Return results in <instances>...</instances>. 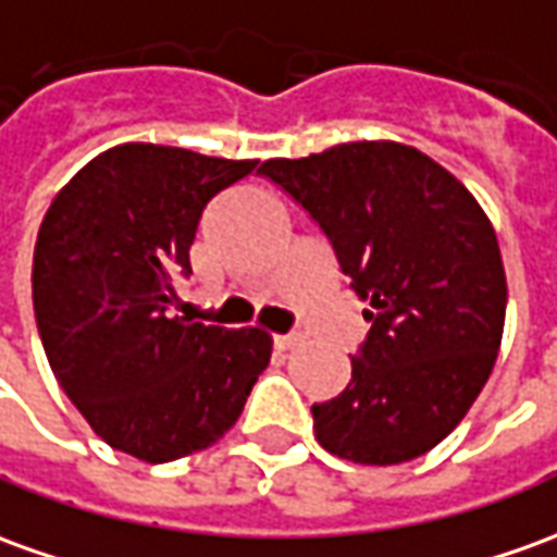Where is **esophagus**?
Returning a JSON list of instances; mask_svg holds the SVG:
<instances>
[{"mask_svg": "<svg viewBox=\"0 0 557 557\" xmlns=\"http://www.w3.org/2000/svg\"><path fill=\"white\" fill-rule=\"evenodd\" d=\"M272 343H275L278 351H290V348H297V345L302 343V333H278Z\"/></svg>", "mask_w": 557, "mask_h": 557, "instance_id": "esophagus-1", "label": "esophagus"}]
</instances>
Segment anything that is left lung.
<instances>
[{
	"mask_svg": "<svg viewBox=\"0 0 557 557\" xmlns=\"http://www.w3.org/2000/svg\"><path fill=\"white\" fill-rule=\"evenodd\" d=\"M312 214L363 300L351 382L315 403V436L355 463L412 461L485 388L506 318L488 214L448 169L400 141H348L257 169Z\"/></svg>",
	"mask_w": 557,
	"mask_h": 557,
	"instance_id": "obj_1",
	"label": "left lung"
}]
</instances>
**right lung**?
Wrapping results in <instances>:
<instances>
[{"mask_svg": "<svg viewBox=\"0 0 557 557\" xmlns=\"http://www.w3.org/2000/svg\"><path fill=\"white\" fill-rule=\"evenodd\" d=\"M255 166L126 141L78 169L38 230L33 309L53 375L96 436L145 463L218 443L270 363L267 330L169 312L206 202Z\"/></svg>", "mask_w": 557, "mask_h": 557, "instance_id": "right-lung-1", "label": "right lung"}]
</instances>
